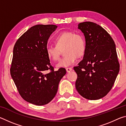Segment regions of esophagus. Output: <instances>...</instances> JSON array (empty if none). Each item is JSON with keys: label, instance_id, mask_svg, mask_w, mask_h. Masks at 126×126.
I'll list each match as a JSON object with an SVG mask.
<instances>
[{"label": "esophagus", "instance_id": "1", "mask_svg": "<svg viewBox=\"0 0 126 126\" xmlns=\"http://www.w3.org/2000/svg\"><path fill=\"white\" fill-rule=\"evenodd\" d=\"M66 71H67V72H70L72 71V68H66Z\"/></svg>", "mask_w": 126, "mask_h": 126}]
</instances>
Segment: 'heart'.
<instances>
[{
	"label": "heart",
	"mask_w": 126,
	"mask_h": 126,
	"mask_svg": "<svg viewBox=\"0 0 126 126\" xmlns=\"http://www.w3.org/2000/svg\"><path fill=\"white\" fill-rule=\"evenodd\" d=\"M55 46H48L46 48L48 58L53 61L60 58L61 50L65 56L57 64V68L69 67L76 62L78 57L84 54L86 48V39L80 33L73 31H64L55 38Z\"/></svg>",
	"instance_id": "b5f03b06"
}]
</instances>
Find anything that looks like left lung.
Listing matches in <instances>:
<instances>
[{
  "label": "left lung",
  "instance_id": "obj_1",
  "mask_svg": "<svg viewBox=\"0 0 126 126\" xmlns=\"http://www.w3.org/2000/svg\"><path fill=\"white\" fill-rule=\"evenodd\" d=\"M78 26L84 34L86 48L83 60L74 67L78 76L76 88L85 98L99 99L110 91L119 73L116 45L107 32L96 23L86 22Z\"/></svg>",
  "mask_w": 126,
  "mask_h": 126
}]
</instances>
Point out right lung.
<instances>
[{
	"label": "right lung",
	"instance_id": "right-lung-1",
	"mask_svg": "<svg viewBox=\"0 0 126 126\" xmlns=\"http://www.w3.org/2000/svg\"><path fill=\"white\" fill-rule=\"evenodd\" d=\"M57 28L55 25L32 27L14 47L10 74L21 97L35 105H44L54 98L66 74L63 68L54 71L46 54L48 40Z\"/></svg>",
	"mask_w": 126,
	"mask_h": 126
}]
</instances>
